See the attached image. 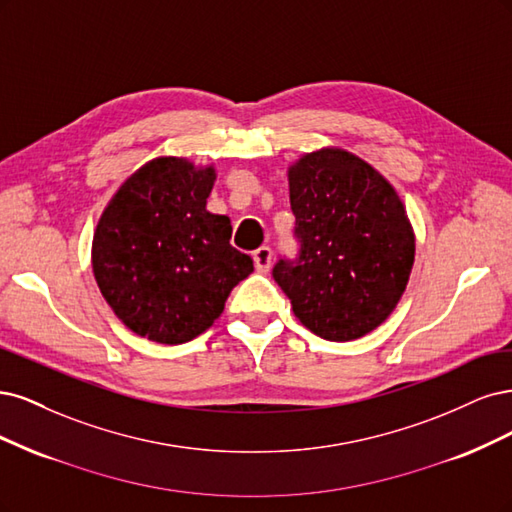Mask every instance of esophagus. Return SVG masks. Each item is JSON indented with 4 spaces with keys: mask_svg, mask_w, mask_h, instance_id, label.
I'll return each mask as SVG.
<instances>
[{
    "mask_svg": "<svg viewBox=\"0 0 512 512\" xmlns=\"http://www.w3.org/2000/svg\"><path fill=\"white\" fill-rule=\"evenodd\" d=\"M253 261H255L257 272L266 274L272 266V249H270V246H259V249L253 253Z\"/></svg>",
    "mask_w": 512,
    "mask_h": 512,
    "instance_id": "obj_1",
    "label": "esophagus"
}]
</instances>
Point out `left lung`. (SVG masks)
Returning <instances> with one entry per match:
<instances>
[{
	"instance_id": "8db88e82",
	"label": "left lung",
	"mask_w": 512,
	"mask_h": 512,
	"mask_svg": "<svg viewBox=\"0 0 512 512\" xmlns=\"http://www.w3.org/2000/svg\"><path fill=\"white\" fill-rule=\"evenodd\" d=\"M300 253L272 276L304 327L332 342L370 334L398 306L415 263L400 195L342 148L306 153L289 168Z\"/></svg>"
}]
</instances>
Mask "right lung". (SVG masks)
Here are the masks:
<instances>
[{"instance_id":"right-lung-1","label":"right lung","mask_w":512,"mask_h":512,"mask_svg":"<svg viewBox=\"0 0 512 512\" xmlns=\"http://www.w3.org/2000/svg\"><path fill=\"white\" fill-rule=\"evenodd\" d=\"M214 178L212 166L157 157L125 180L97 223V287L142 338L183 344L200 336L253 272V259L229 244V219L206 210Z\"/></svg>"}]
</instances>
